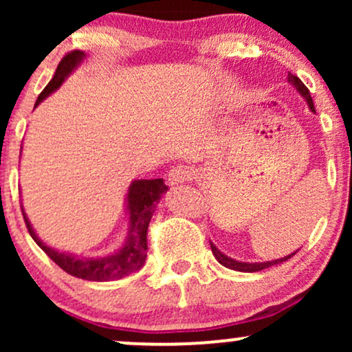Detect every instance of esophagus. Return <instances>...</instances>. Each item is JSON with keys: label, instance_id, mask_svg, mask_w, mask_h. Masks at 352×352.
<instances>
[{"label": "esophagus", "instance_id": "obj_1", "mask_svg": "<svg viewBox=\"0 0 352 352\" xmlns=\"http://www.w3.org/2000/svg\"><path fill=\"white\" fill-rule=\"evenodd\" d=\"M193 175H195V170L192 167H188V165H177V167L170 168V172H168V184H184V182L192 180Z\"/></svg>", "mask_w": 352, "mask_h": 352}]
</instances>
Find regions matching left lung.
<instances>
[{
  "label": "left lung",
  "mask_w": 352,
  "mask_h": 352,
  "mask_svg": "<svg viewBox=\"0 0 352 352\" xmlns=\"http://www.w3.org/2000/svg\"><path fill=\"white\" fill-rule=\"evenodd\" d=\"M288 80H289V82L293 84L294 87L298 89V91H300V94L302 96V98H305L306 100H308V104H309V109H311V111L316 112V111H314V104H313V99H311L309 89L306 87L305 84H302V80H301L300 78H298V76H294V74H288ZM210 246H212V252H213V254H215V258L218 260V263L223 265V266H227V268H230V270H235V272H245V273L261 272V270L270 268V266L281 265L283 261L289 260V258H292V256H294V254H296V252H294V253H292V254H288V256L280 258V260H274V261H265V263H243V261H236V260H233V258H228L227 254H223L221 252H218L217 246L213 245V243H210Z\"/></svg>",
  "instance_id": "obj_1"
}]
</instances>
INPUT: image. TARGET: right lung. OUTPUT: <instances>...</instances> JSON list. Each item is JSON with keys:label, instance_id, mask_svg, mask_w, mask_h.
Listing matches in <instances>:
<instances>
[{"label": "right lung", "instance_id": "right-lung-1", "mask_svg": "<svg viewBox=\"0 0 352 352\" xmlns=\"http://www.w3.org/2000/svg\"><path fill=\"white\" fill-rule=\"evenodd\" d=\"M84 52L82 51H71L60 59L56 69L54 78L50 80L44 91L39 94L36 106L41 100L50 96L52 91H56L66 76L74 69L76 66L82 60ZM167 192V185L164 184L162 179L155 180H135L129 187L127 193V204H129V215H131V232H129L127 241L119 252H116L111 256L98 258V260H80V258L71 256V254H64L56 252V250L50 248L36 236L31 227L30 220L24 215V221L30 235L38 243L39 248L43 250L47 256L54 261L59 268L64 272L72 274L76 278H82L87 281H111V280H120V278L127 276V274L137 272L145 263V256H147V230L153 210H155L157 201H159L160 195Z\"/></svg>", "mask_w": 352, "mask_h": 352}]
</instances>
